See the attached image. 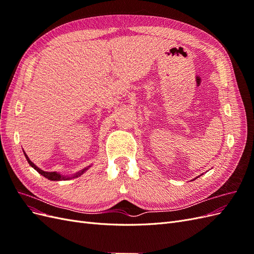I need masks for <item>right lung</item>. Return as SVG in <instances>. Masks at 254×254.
Listing matches in <instances>:
<instances>
[{"mask_svg":"<svg viewBox=\"0 0 254 254\" xmlns=\"http://www.w3.org/2000/svg\"><path fill=\"white\" fill-rule=\"evenodd\" d=\"M24 156H25V158H26V160H27V162L29 163V165L32 166V167H34L35 170L39 173L40 175H42L43 177H45V178H48L49 180H53V181H59V180H68V179H72V178H77V177H79V176H81L84 172H86L88 168L90 167V166H88V167H86V168H83V170H81V171H79L78 173H76V174H74L73 176H71V177H68V176H64V175H60L59 173H56V172H44V171H42V170H40L39 167L38 166H36L32 161L29 160V158L27 157V155L25 153V151H24Z\"/></svg>","mask_w":254,"mask_h":254,"instance_id":"add662e5","label":"right lung"}]
</instances>
